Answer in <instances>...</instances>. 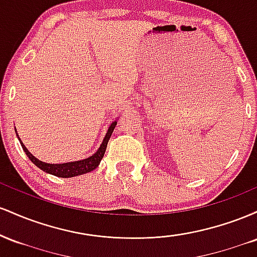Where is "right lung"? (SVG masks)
Masks as SVG:
<instances>
[{
  "label": "right lung",
  "instance_id": "right-lung-1",
  "mask_svg": "<svg viewBox=\"0 0 257 257\" xmlns=\"http://www.w3.org/2000/svg\"><path fill=\"white\" fill-rule=\"evenodd\" d=\"M116 124H117V122L114 120V122L110 125V128H108L107 134H106L104 141H102V144L100 145L99 150L95 153H94L93 156H90V157L83 159V161L71 162V163H61V164L44 163V162H41V161H38L37 158H35L34 156H32L31 153L28 151V149H26V147L24 146V144H23V143H20V144H22L23 150L25 151L26 156H28V157L31 159L32 163H34L36 167L40 168V169H42L43 172L52 174V175L59 176V178H72V176H77V175H81V174L89 173V172H91V170H94L96 167L99 166L100 161H101L102 157H104V155H105L106 147H107V143H108V139L111 138V134H112V132H113V129H114V126H116ZM19 140H20V139H19Z\"/></svg>",
  "mask_w": 257,
  "mask_h": 257
}]
</instances>
